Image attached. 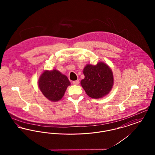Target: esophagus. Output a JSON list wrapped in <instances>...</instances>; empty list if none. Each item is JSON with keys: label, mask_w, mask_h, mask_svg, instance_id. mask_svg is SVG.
Wrapping results in <instances>:
<instances>
[{"label": "esophagus", "mask_w": 155, "mask_h": 155, "mask_svg": "<svg viewBox=\"0 0 155 155\" xmlns=\"http://www.w3.org/2000/svg\"><path fill=\"white\" fill-rule=\"evenodd\" d=\"M72 83H73V85H78V84H79V80H76V81H73Z\"/></svg>", "instance_id": "34e87169"}]
</instances>
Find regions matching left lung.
<instances>
[{
  "mask_svg": "<svg viewBox=\"0 0 155 155\" xmlns=\"http://www.w3.org/2000/svg\"><path fill=\"white\" fill-rule=\"evenodd\" d=\"M83 73L85 78L81 81L82 87L89 97L102 98L107 95L113 88V75L110 67L103 62L96 65L87 64Z\"/></svg>",
  "mask_w": 155,
  "mask_h": 155,
  "instance_id": "left-lung-1",
  "label": "left lung"
}]
</instances>
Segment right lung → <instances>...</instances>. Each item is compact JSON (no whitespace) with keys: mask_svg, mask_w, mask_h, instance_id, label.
<instances>
[{"mask_svg":"<svg viewBox=\"0 0 155 155\" xmlns=\"http://www.w3.org/2000/svg\"><path fill=\"white\" fill-rule=\"evenodd\" d=\"M70 82L65 75L56 70H45L38 80V86L41 91L48 99L52 102H58L64 96Z\"/></svg>","mask_w":155,"mask_h":155,"instance_id":"right-lung-1","label":"right lung"}]
</instances>
